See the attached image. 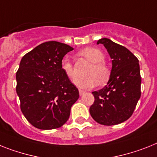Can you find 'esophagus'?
Wrapping results in <instances>:
<instances>
[{
	"label": "esophagus",
	"mask_w": 157,
	"mask_h": 157,
	"mask_svg": "<svg viewBox=\"0 0 157 157\" xmlns=\"http://www.w3.org/2000/svg\"><path fill=\"white\" fill-rule=\"evenodd\" d=\"M85 93H86V91H84V90H79V95H80V96H82V95H83Z\"/></svg>",
	"instance_id": "1"
}]
</instances>
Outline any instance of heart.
Returning a JSON list of instances; mask_svg holds the SVG:
<instances>
[{"label": "heart", "instance_id": "1", "mask_svg": "<svg viewBox=\"0 0 157 157\" xmlns=\"http://www.w3.org/2000/svg\"><path fill=\"white\" fill-rule=\"evenodd\" d=\"M78 54L93 64L87 73L89 77L75 82L77 87L83 90L90 89L99 86V83H104L108 80L111 71L107 65L103 63L104 61V54L100 50L97 48L86 47ZM61 68L70 79L72 81L75 79L76 76L73 65L67 57L63 58L61 62Z\"/></svg>", "mask_w": 157, "mask_h": 157}]
</instances>
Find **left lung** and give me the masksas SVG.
Masks as SVG:
<instances>
[{
	"instance_id": "left-lung-1",
	"label": "left lung",
	"mask_w": 157,
	"mask_h": 157,
	"mask_svg": "<svg viewBox=\"0 0 157 157\" xmlns=\"http://www.w3.org/2000/svg\"><path fill=\"white\" fill-rule=\"evenodd\" d=\"M103 44L112 59L107 84L93 91L94 102L90 107L91 117L97 123L111 126L131 117L140 98L141 77L139 60L126 47L103 37Z\"/></svg>"
}]
</instances>
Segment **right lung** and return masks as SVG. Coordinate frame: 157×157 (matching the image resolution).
I'll return each instance as SVG.
<instances>
[{"label": "right lung", "instance_id": "1", "mask_svg": "<svg viewBox=\"0 0 157 157\" xmlns=\"http://www.w3.org/2000/svg\"><path fill=\"white\" fill-rule=\"evenodd\" d=\"M73 50L67 44L46 41L21 60L16 74L17 94L23 115L35 128L54 129L69 119L79 93L61 68V62Z\"/></svg>", "mask_w": 157, "mask_h": 157}]
</instances>
